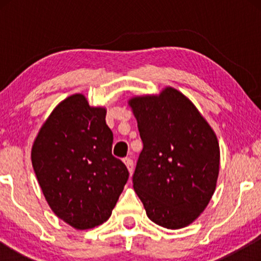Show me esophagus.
Here are the masks:
<instances>
[{
  "mask_svg": "<svg viewBox=\"0 0 261 261\" xmlns=\"http://www.w3.org/2000/svg\"><path fill=\"white\" fill-rule=\"evenodd\" d=\"M123 163H124V165L127 166V169H128V171H129V173L132 174V172H133V170H134L133 160H132L130 158H126L123 160Z\"/></svg>",
  "mask_w": 261,
  "mask_h": 261,
  "instance_id": "34e87169",
  "label": "esophagus"
}]
</instances>
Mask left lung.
Returning a JSON list of instances; mask_svg holds the SVG:
<instances>
[{"label":"left lung","instance_id":"left-lung-1","mask_svg":"<svg viewBox=\"0 0 261 261\" xmlns=\"http://www.w3.org/2000/svg\"><path fill=\"white\" fill-rule=\"evenodd\" d=\"M144 148L133 176L148 219L167 229L191 224L212 199L220 171L215 132L172 87L128 101Z\"/></svg>","mask_w":261,"mask_h":261}]
</instances>
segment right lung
<instances>
[{
	"instance_id": "add662e5",
	"label": "right lung",
	"mask_w": 261,
	"mask_h": 261,
	"mask_svg": "<svg viewBox=\"0 0 261 261\" xmlns=\"http://www.w3.org/2000/svg\"><path fill=\"white\" fill-rule=\"evenodd\" d=\"M106 114L83 94L71 95L49 114L32 146V165L46 202L80 230L109 219L129 176L112 154Z\"/></svg>"
}]
</instances>
